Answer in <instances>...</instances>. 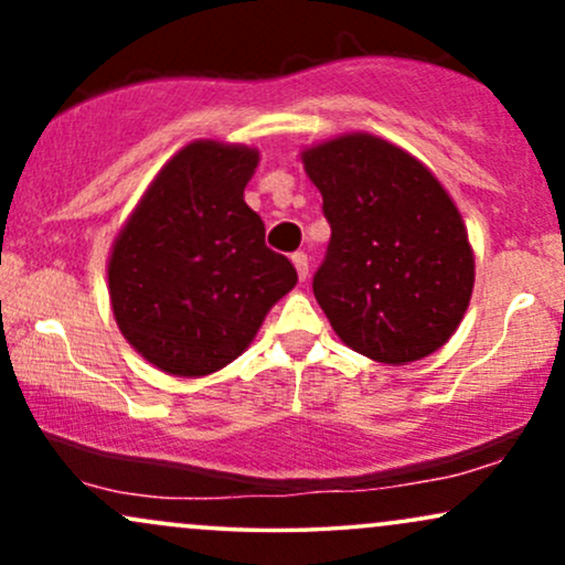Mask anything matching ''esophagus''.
Instances as JSON below:
<instances>
[{
  "label": "esophagus",
  "mask_w": 565,
  "mask_h": 565,
  "mask_svg": "<svg viewBox=\"0 0 565 565\" xmlns=\"http://www.w3.org/2000/svg\"><path fill=\"white\" fill-rule=\"evenodd\" d=\"M291 263H295L300 281H305V278H308V255H305V252H295V255H291Z\"/></svg>",
  "instance_id": "obj_1"
}]
</instances>
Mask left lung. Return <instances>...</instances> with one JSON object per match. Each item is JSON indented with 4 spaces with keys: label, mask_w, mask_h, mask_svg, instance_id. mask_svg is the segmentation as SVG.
<instances>
[{
    "label": "left lung",
    "mask_w": 565,
    "mask_h": 565,
    "mask_svg": "<svg viewBox=\"0 0 565 565\" xmlns=\"http://www.w3.org/2000/svg\"><path fill=\"white\" fill-rule=\"evenodd\" d=\"M300 157L332 225L313 295L337 337L391 366L436 353L476 284L468 228L446 188L423 161L369 132Z\"/></svg>",
    "instance_id": "8db88e82"
}]
</instances>
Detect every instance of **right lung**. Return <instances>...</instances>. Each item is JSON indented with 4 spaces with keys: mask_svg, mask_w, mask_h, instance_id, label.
<instances>
[{
    "mask_svg": "<svg viewBox=\"0 0 565 565\" xmlns=\"http://www.w3.org/2000/svg\"><path fill=\"white\" fill-rule=\"evenodd\" d=\"M260 151L193 140L161 167L108 255L119 332L148 364L206 377L249 348L297 270L244 201Z\"/></svg>",
    "mask_w": 565,
    "mask_h": 565,
    "instance_id": "add662e5",
    "label": "right lung"
}]
</instances>
